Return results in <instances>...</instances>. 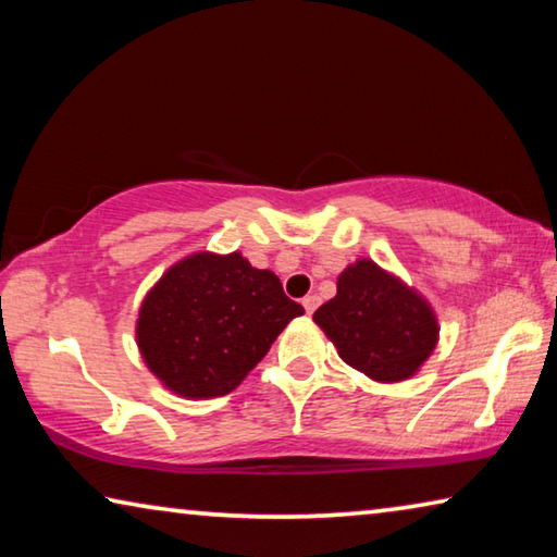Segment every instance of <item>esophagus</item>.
<instances>
[{
    "label": "esophagus",
    "mask_w": 557,
    "mask_h": 557,
    "mask_svg": "<svg viewBox=\"0 0 557 557\" xmlns=\"http://www.w3.org/2000/svg\"><path fill=\"white\" fill-rule=\"evenodd\" d=\"M301 307H305L307 314H312L314 309L319 307V297H317V295H307L305 299H301Z\"/></svg>",
    "instance_id": "1"
}]
</instances>
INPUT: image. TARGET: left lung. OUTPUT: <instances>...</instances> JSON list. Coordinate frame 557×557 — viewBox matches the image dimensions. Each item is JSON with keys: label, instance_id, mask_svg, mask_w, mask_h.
<instances>
[{"label": "left lung", "instance_id": "8db88e82", "mask_svg": "<svg viewBox=\"0 0 557 557\" xmlns=\"http://www.w3.org/2000/svg\"><path fill=\"white\" fill-rule=\"evenodd\" d=\"M348 366L373 381H405L437 344L432 309L371 260H358L336 282V297L314 312Z\"/></svg>", "mask_w": 557, "mask_h": 557}]
</instances>
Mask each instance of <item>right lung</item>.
I'll list each match as a JSON object with an SVG mask.
<instances>
[{
    "mask_svg": "<svg viewBox=\"0 0 557 557\" xmlns=\"http://www.w3.org/2000/svg\"><path fill=\"white\" fill-rule=\"evenodd\" d=\"M305 314L275 272L240 252H199L178 262L149 292L137 344L159 381L184 398L231 393L256 369L292 319Z\"/></svg>",
    "mask_w": 557,
    "mask_h": 557,
    "instance_id": "1",
    "label": "right lung"
}]
</instances>
